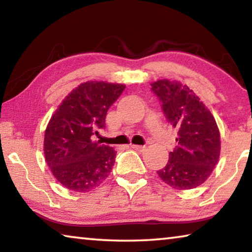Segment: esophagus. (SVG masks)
<instances>
[{
    "label": "esophagus",
    "mask_w": 252,
    "mask_h": 252,
    "mask_svg": "<svg viewBox=\"0 0 252 252\" xmlns=\"http://www.w3.org/2000/svg\"><path fill=\"white\" fill-rule=\"evenodd\" d=\"M131 148L133 149V150L140 151V152H142V151L146 150V147H144V146H138V144H132Z\"/></svg>",
    "instance_id": "obj_1"
}]
</instances>
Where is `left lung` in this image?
Returning <instances> with one entry per match:
<instances>
[{
    "instance_id": "8db88e82",
    "label": "left lung",
    "mask_w": 252,
    "mask_h": 252,
    "mask_svg": "<svg viewBox=\"0 0 252 252\" xmlns=\"http://www.w3.org/2000/svg\"><path fill=\"white\" fill-rule=\"evenodd\" d=\"M167 120L178 130V146L169 155L161 180L177 190L201 186L210 177L220 157V132L216 119L195 93L178 81L151 83Z\"/></svg>"
}]
</instances>
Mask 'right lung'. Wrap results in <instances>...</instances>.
Here are the masks:
<instances>
[{
	"instance_id": "1",
	"label": "right lung",
	"mask_w": 252,
	"mask_h": 252,
	"mask_svg": "<svg viewBox=\"0 0 252 252\" xmlns=\"http://www.w3.org/2000/svg\"><path fill=\"white\" fill-rule=\"evenodd\" d=\"M126 85L88 81L78 85L60 103L44 133V157L58 182L75 192L99 187L112 170L117 152L93 141L105 126L106 112Z\"/></svg>"
}]
</instances>
